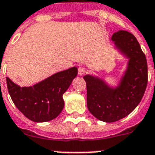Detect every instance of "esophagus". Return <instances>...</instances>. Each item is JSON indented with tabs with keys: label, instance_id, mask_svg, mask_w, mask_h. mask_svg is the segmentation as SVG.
I'll list each match as a JSON object with an SVG mask.
<instances>
[{
	"label": "esophagus",
	"instance_id": "34e87169",
	"mask_svg": "<svg viewBox=\"0 0 155 155\" xmlns=\"http://www.w3.org/2000/svg\"><path fill=\"white\" fill-rule=\"evenodd\" d=\"M86 71H87V69L85 68V67H79L78 69V75H80V76H82L83 74H85L86 73Z\"/></svg>",
	"mask_w": 155,
	"mask_h": 155
}]
</instances>
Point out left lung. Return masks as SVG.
<instances>
[{
    "label": "left lung",
    "mask_w": 155,
    "mask_h": 155,
    "mask_svg": "<svg viewBox=\"0 0 155 155\" xmlns=\"http://www.w3.org/2000/svg\"><path fill=\"white\" fill-rule=\"evenodd\" d=\"M111 40L129 59L125 74L116 88L91 75L83 77L87 89V107L94 117L107 123L120 120L136 108L148 81L147 61L138 41L126 31L115 32Z\"/></svg>",
    "instance_id": "obj_1"
}]
</instances>
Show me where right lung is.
Returning a JSON list of instances; mask_svg holds the SVG:
<instances>
[{
    "mask_svg": "<svg viewBox=\"0 0 155 155\" xmlns=\"http://www.w3.org/2000/svg\"><path fill=\"white\" fill-rule=\"evenodd\" d=\"M77 74L78 69L73 67L29 87H20L6 78L7 87L14 105L26 118L46 122L57 117L63 110V94Z\"/></svg>",
    "mask_w": 155,
    "mask_h": 155,
    "instance_id": "add662e5",
    "label": "right lung"
}]
</instances>
